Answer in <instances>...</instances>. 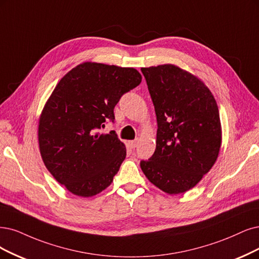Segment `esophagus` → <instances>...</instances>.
<instances>
[{"label": "esophagus", "mask_w": 259, "mask_h": 259, "mask_svg": "<svg viewBox=\"0 0 259 259\" xmlns=\"http://www.w3.org/2000/svg\"><path fill=\"white\" fill-rule=\"evenodd\" d=\"M129 146L131 149H135L137 146H138V141L135 140V141H130L129 142Z\"/></svg>", "instance_id": "obj_1"}]
</instances>
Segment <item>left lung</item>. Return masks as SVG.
<instances>
[{"label":"left lung","instance_id":"1","mask_svg":"<svg viewBox=\"0 0 259 259\" xmlns=\"http://www.w3.org/2000/svg\"><path fill=\"white\" fill-rule=\"evenodd\" d=\"M157 116V145L143 173L160 190L179 194L192 189L214 164L221 122L211 92L174 65L142 68Z\"/></svg>","mask_w":259,"mask_h":259}]
</instances>
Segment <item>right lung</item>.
I'll list each match as a JSON object with an SVG mask.
<instances>
[{
    "label": "right lung",
    "instance_id": "add662e5",
    "mask_svg": "<svg viewBox=\"0 0 259 259\" xmlns=\"http://www.w3.org/2000/svg\"><path fill=\"white\" fill-rule=\"evenodd\" d=\"M135 68L84 63L65 74L46 103L38 128L48 170L71 193L90 197L107 189L126 158L115 131L114 108L123 94L141 83Z\"/></svg>",
    "mask_w": 259,
    "mask_h": 259
}]
</instances>
